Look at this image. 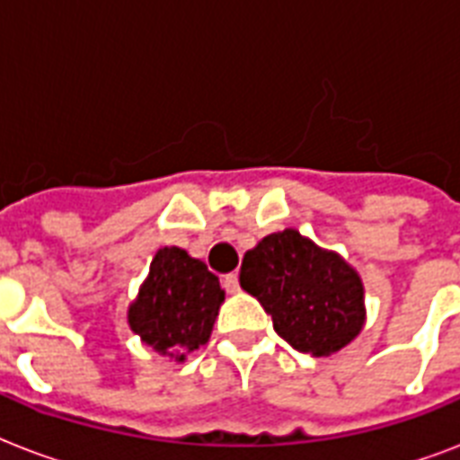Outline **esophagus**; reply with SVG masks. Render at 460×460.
<instances>
[{"instance_id": "obj_1", "label": "esophagus", "mask_w": 460, "mask_h": 460, "mask_svg": "<svg viewBox=\"0 0 460 460\" xmlns=\"http://www.w3.org/2000/svg\"><path fill=\"white\" fill-rule=\"evenodd\" d=\"M222 284L226 288V294H238L241 291V287H238V274H226Z\"/></svg>"}]
</instances>
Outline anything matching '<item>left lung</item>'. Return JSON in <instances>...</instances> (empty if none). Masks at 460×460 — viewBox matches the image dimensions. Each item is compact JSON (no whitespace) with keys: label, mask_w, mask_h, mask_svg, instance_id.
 I'll use <instances>...</instances> for the list:
<instances>
[{"label":"left lung","mask_w":460,"mask_h":460,"mask_svg":"<svg viewBox=\"0 0 460 460\" xmlns=\"http://www.w3.org/2000/svg\"><path fill=\"white\" fill-rule=\"evenodd\" d=\"M241 288L272 314L294 349L327 358L365 327V287L356 267L296 229L274 231L245 251Z\"/></svg>","instance_id":"8db88e82"}]
</instances>
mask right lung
Masks as SVG:
<instances>
[{"mask_svg": "<svg viewBox=\"0 0 460 460\" xmlns=\"http://www.w3.org/2000/svg\"><path fill=\"white\" fill-rule=\"evenodd\" d=\"M222 303L224 288L208 265L179 245H164L128 305V327L159 356L183 363L209 341Z\"/></svg>", "mask_w": 460, "mask_h": 460, "instance_id": "right-lung-1", "label": "right lung"}]
</instances>
